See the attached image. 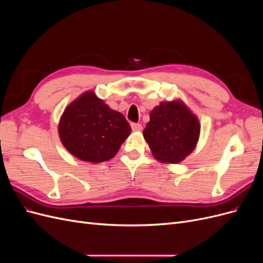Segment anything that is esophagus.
Masks as SVG:
<instances>
[{
    "label": "esophagus",
    "mask_w": 263,
    "mask_h": 263,
    "mask_svg": "<svg viewBox=\"0 0 263 263\" xmlns=\"http://www.w3.org/2000/svg\"><path fill=\"white\" fill-rule=\"evenodd\" d=\"M132 129L134 132H140L142 129V126H141V124H138V123H133L132 124Z\"/></svg>",
    "instance_id": "34e87169"
}]
</instances>
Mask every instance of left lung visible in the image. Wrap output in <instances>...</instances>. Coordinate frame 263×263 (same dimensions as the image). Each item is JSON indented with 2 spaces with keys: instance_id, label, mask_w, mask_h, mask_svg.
I'll use <instances>...</instances> for the list:
<instances>
[{
  "instance_id": "1",
  "label": "left lung",
  "mask_w": 263,
  "mask_h": 263,
  "mask_svg": "<svg viewBox=\"0 0 263 263\" xmlns=\"http://www.w3.org/2000/svg\"><path fill=\"white\" fill-rule=\"evenodd\" d=\"M200 129L197 117L182 102L173 101L151 110L142 134L157 160L179 163L195 148Z\"/></svg>"
}]
</instances>
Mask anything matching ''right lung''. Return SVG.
Instances as JSON below:
<instances>
[{
  "instance_id": "obj_1",
  "label": "right lung",
  "mask_w": 263,
  "mask_h": 263,
  "mask_svg": "<svg viewBox=\"0 0 263 263\" xmlns=\"http://www.w3.org/2000/svg\"><path fill=\"white\" fill-rule=\"evenodd\" d=\"M58 130L71 155L98 163L117 154L132 127L123 114L109 108L93 92H85L65 109Z\"/></svg>"
}]
</instances>
